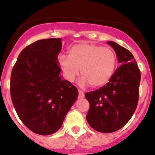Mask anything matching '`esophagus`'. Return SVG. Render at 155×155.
Returning <instances> with one entry per match:
<instances>
[{"label": "esophagus", "mask_w": 155, "mask_h": 155, "mask_svg": "<svg viewBox=\"0 0 155 155\" xmlns=\"http://www.w3.org/2000/svg\"><path fill=\"white\" fill-rule=\"evenodd\" d=\"M84 97V92L82 91H78V98H83Z\"/></svg>", "instance_id": "esophagus-1"}]
</instances>
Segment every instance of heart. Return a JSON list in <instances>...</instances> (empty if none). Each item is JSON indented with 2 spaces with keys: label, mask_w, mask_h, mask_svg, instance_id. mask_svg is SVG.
Listing matches in <instances>:
<instances>
[{
  "label": "heart",
  "mask_w": 155,
  "mask_h": 155,
  "mask_svg": "<svg viewBox=\"0 0 155 155\" xmlns=\"http://www.w3.org/2000/svg\"><path fill=\"white\" fill-rule=\"evenodd\" d=\"M58 63L68 81L73 82L81 69L83 77L79 84L81 87L91 84L94 87H100L108 84L114 75L117 59L111 48L81 42L71 47L68 57H59Z\"/></svg>",
  "instance_id": "obj_1"
}]
</instances>
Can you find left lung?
Returning a JSON list of instances; mask_svg holds the SVG:
<instances>
[{
    "label": "left lung",
    "instance_id": "left-lung-1",
    "mask_svg": "<svg viewBox=\"0 0 155 155\" xmlns=\"http://www.w3.org/2000/svg\"><path fill=\"white\" fill-rule=\"evenodd\" d=\"M120 65L108 84L85 94L90 104L86 119L91 128L101 133L117 131L128 123L139 98L140 71L132 53L109 41Z\"/></svg>",
    "mask_w": 155,
    "mask_h": 155
}]
</instances>
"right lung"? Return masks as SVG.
<instances>
[{"label":"right lung","mask_w":155,"mask_h":155,"mask_svg":"<svg viewBox=\"0 0 155 155\" xmlns=\"http://www.w3.org/2000/svg\"><path fill=\"white\" fill-rule=\"evenodd\" d=\"M62 39H41L19 54L11 75L12 103L23 124L40 135L61 129L78 91L61 74Z\"/></svg>","instance_id":"right-lung-1"}]
</instances>
